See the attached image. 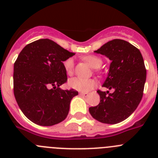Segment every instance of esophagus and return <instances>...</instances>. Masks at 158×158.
Listing matches in <instances>:
<instances>
[{"mask_svg": "<svg viewBox=\"0 0 158 158\" xmlns=\"http://www.w3.org/2000/svg\"><path fill=\"white\" fill-rule=\"evenodd\" d=\"M80 96H84V97H87V96H89V94H88V93H81Z\"/></svg>", "mask_w": 158, "mask_h": 158, "instance_id": "1", "label": "esophagus"}]
</instances>
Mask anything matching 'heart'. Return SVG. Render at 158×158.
<instances>
[{"mask_svg": "<svg viewBox=\"0 0 158 158\" xmlns=\"http://www.w3.org/2000/svg\"><path fill=\"white\" fill-rule=\"evenodd\" d=\"M83 58L94 69H98L102 65V60L99 57L95 56V55H88V56H85ZM63 65L67 74H72L73 72V68H74L73 59L72 58L66 59L63 62ZM96 85H97V82L94 79L73 77L71 78L69 81V86L71 89H75L77 91L82 92V93H88L91 91Z\"/></svg>", "mask_w": 158, "mask_h": 158, "instance_id": "b5f03b06", "label": "heart"}]
</instances>
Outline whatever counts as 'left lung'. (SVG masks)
<instances>
[{"label": "left lung", "instance_id": "1", "mask_svg": "<svg viewBox=\"0 0 158 158\" xmlns=\"http://www.w3.org/2000/svg\"><path fill=\"white\" fill-rule=\"evenodd\" d=\"M95 52L111 61L103 87L114 92L98 90L100 104L89 107V113L103 123H118L135 111L142 98L146 78L143 58L135 46L117 39L107 42Z\"/></svg>", "mask_w": 158, "mask_h": 158}]
</instances>
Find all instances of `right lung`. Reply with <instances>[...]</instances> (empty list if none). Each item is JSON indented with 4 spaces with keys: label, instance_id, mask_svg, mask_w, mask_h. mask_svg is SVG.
<instances>
[{
    "label": "right lung",
    "instance_id": "add662e5",
    "mask_svg": "<svg viewBox=\"0 0 158 158\" xmlns=\"http://www.w3.org/2000/svg\"><path fill=\"white\" fill-rule=\"evenodd\" d=\"M55 42L41 39L27 44L14 63L13 91L22 112L40 126H53L68 115L74 89L62 90L67 81L63 62L74 55Z\"/></svg>",
    "mask_w": 158,
    "mask_h": 158
}]
</instances>
